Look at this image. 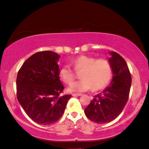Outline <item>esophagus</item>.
<instances>
[{
	"label": "esophagus",
	"mask_w": 149,
	"mask_h": 149,
	"mask_svg": "<svg viewBox=\"0 0 149 149\" xmlns=\"http://www.w3.org/2000/svg\"><path fill=\"white\" fill-rule=\"evenodd\" d=\"M82 94H77V93H73V94H72V96H81Z\"/></svg>",
	"instance_id": "34e87169"
}]
</instances>
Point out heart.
Here are the masks:
<instances>
[{
    "label": "heart",
    "instance_id": "b5f03b06",
    "mask_svg": "<svg viewBox=\"0 0 149 149\" xmlns=\"http://www.w3.org/2000/svg\"><path fill=\"white\" fill-rule=\"evenodd\" d=\"M77 73H81V80L72 83L76 78V72L69 64H65L59 71L60 78L65 84L70 85V92H84L91 89L100 90L109 85L113 76V69L110 62L105 58L96 59L87 55H80L71 62Z\"/></svg>",
    "mask_w": 149,
    "mask_h": 149
}]
</instances>
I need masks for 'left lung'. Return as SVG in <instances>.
<instances>
[{"mask_svg": "<svg viewBox=\"0 0 149 149\" xmlns=\"http://www.w3.org/2000/svg\"><path fill=\"white\" fill-rule=\"evenodd\" d=\"M109 61L113 77L109 87L94 96L85 109L87 117L96 123H109L121 114L128 102L132 78L126 61L116 52H110Z\"/></svg>", "mask_w": 149, "mask_h": 149, "instance_id": "1", "label": "left lung"}]
</instances>
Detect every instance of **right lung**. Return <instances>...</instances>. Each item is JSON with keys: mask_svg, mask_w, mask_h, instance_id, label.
Listing matches in <instances>:
<instances>
[{"mask_svg": "<svg viewBox=\"0 0 149 149\" xmlns=\"http://www.w3.org/2000/svg\"><path fill=\"white\" fill-rule=\"evenodd\" d=\"M59 58L55 52H37L25 61L18 72V101L27 115L39 124L58 121L71 97L60 96L64 87L59 76Z\"/></svg>", "mask_w": 149, "mask_h": 149, "instance_id": "obj_1", "label": "right lung"}]
</instances>
